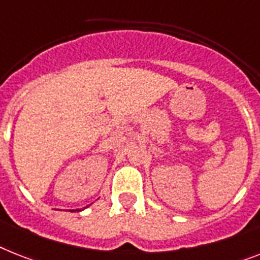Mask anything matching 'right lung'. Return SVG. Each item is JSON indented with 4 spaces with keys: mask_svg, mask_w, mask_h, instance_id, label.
Returning a JSON list of instances; mask_svg holds the SVG:
<instances>
[{
    "mask_svg": "<svg viewBox=\"0 0 260 260\" xmlns=\"http://www.w3.org/2000/svg\"><path fill=\"white\" fill-rule=\"evenodd\" d=\"M70 211H81V210H79V209H77V210H70Z\"/></svg>",
    "mask_w": 260,
    "mask_h": 260,
    "instance_id": "1",
    "label": "right lung"
}]
</instances>
